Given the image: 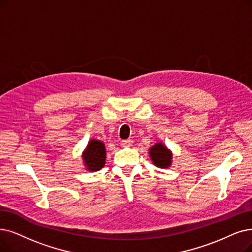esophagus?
Returning a JSON list of instances; mask_svg holds the SVG:
<instances>
[{
	"label": "esophagus",
	"instance_id": "esophagus-1",
	"mask_svg": "<svg viewBox=\"0 0 252 252\" xmlns=\"http://www.w3.org/2000/svg\"><path fill=\"white\" fill-rule=\"evenodd\" d=\"M121 145H122V147H130V146H132V140H130V139L122 140V142H121Z\"/></svg>",
	"mask_w": 252,
	"mask_h": 252
}]
</instances>
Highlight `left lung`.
Masks as SVG:
<instances>
[{
  "instance_id": "obj_1",
  "label": "left lung",
  "mask_w": 252,
  "mask_h": 252,
  "mask_svg": "<svg viewBox=\"0 0 252 252\" xmlns=\"http://www.w3.org/2000/svg\"><path fill=\"white\" fill-rule=\"evenodd\" d=\"M150 156L153 163L161 168H166L172 162V153L162 144H156L150 149Z\"/></svg>"
}]
</instances>
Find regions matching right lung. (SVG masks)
I'll use <instances>...</instances> for the list:
<instances>
[{
	"mask_svg": "<svg viewBox=\"0 0 252 252\" xmlns=\"http://www.w3.org/2000/svg\"><path fill=\"white\" fill-rule=\"evenodd\" d=\"M85 163L89 170L97 172L105 164V147L99 140L92 139L84 153Z\"/></svg>",
	"mask_w": 252,
	"mask_h": 252,
	"instance_id": "right-lung-1",
	"label": "right lung"
}]
</instances>
